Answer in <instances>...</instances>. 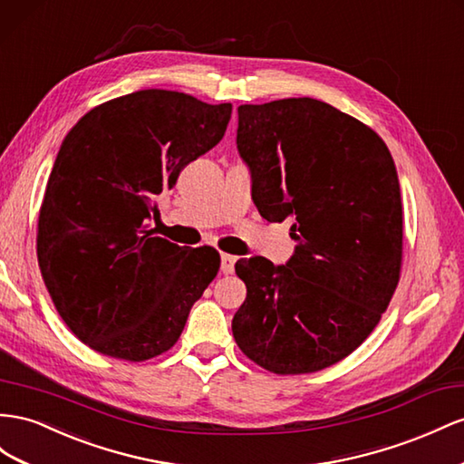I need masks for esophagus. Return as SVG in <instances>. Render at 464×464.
<instances>
[{"instance_id": "1", "label": "esophagus", "mask_w": 464, "mask_h": 464, "mask_svg": "<svg viewBox=\"0 0 464 464\" xmlns=\"http://www.w3.org/2000/svg\"><path fill=\"white\" fill-rule=\"evenodd\" d=\"M236 259H237L236 256H230V254H222V256H220V269H222V273H227V275L234 273Z\"/></svg>"}]
</instances>
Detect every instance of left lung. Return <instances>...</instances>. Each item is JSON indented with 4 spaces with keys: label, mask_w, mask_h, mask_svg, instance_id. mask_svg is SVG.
<instances>
[{
    "label": "left lung",
    "mask_w": 464,
    "mask_h": 464,
    "mask_svg": "<svg viewBox=\"0 0 464 464\" xmlns=\"http://www.w3.org/2000/svg\"><path fill=\"white\" fill-rule=\"evenodd\" d=\"M237 152L263 218H293L286 266L240 259L232 334L275 374L335 365L367 340L400 281L402 198L394 160L367 124L310 97L237 107Z\"/></svg>",
    "instance_id": "obj_1"
}]
</instances>
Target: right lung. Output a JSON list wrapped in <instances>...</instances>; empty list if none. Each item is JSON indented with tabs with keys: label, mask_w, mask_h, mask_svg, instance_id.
Returning <instances> with one entry per match:
<instances>
[{
	"label": "right lung",
	"mask_w": 464,
	"mask_h": 464,
	"mask_svg": "<svg viewBox=\"0 0 464 464\" xmlns=\"http://www.w3.org/2000/svg\"><path fill=\"white\" fill-rule=\"evenodd\" d=\"M230 115V103L142 90L93 107L66 134L36 256L60 318L95 352L132 362L166 353L217 277L215 247H179L146 220L161 189L222 140Z\"/></svg>",
	"instance_id": "right-lung-1"
}]
</instances>
